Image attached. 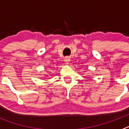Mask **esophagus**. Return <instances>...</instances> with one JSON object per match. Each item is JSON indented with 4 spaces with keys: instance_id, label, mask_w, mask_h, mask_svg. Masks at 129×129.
I'll list each match as a JSON object with an SVG mask.
<instances>
[{
    "instance_id": "34e87169",
    "label": "esophagus",
    "mask_w": 129,
    "mask_h": 129,
    "mask_svg": "<svg viewBox=\"0 0 129 129\" xmlns=\"http://www.w3.org/2000/svg\"><path fill=\"white\" fill-rule=\"evenodd\" d=\"M70 61V57H66L64 58V62H65L66 64H68Z\"/></svg>"
}]
</instances>
